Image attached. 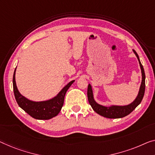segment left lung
Masks as SVG:
<instances>
[{"label": "left lung", "instance_id": "1", "mask_svg": "<svg viewBox=\"0 0 155 155\" xmlns=\"http://www.w3.org/2000/svg\"><path fill=\"white\" fill-rule=\"evenodd\" d=\"M133 52L134 53V54L136 55V56H137L138 61V63H139L140 70H141L142 80L137 97L135 98V100L132 102L127 105L104 106L100 104H98L95 101V100H94L92 85L90 84H88L87 94L89 104H91L92 109L97 114L101 115V116L107 117V118H121V117H125L129 114H131L140 104L143 98L145 88V74L144 69L141 63H140L139 57H138L137 53L134 50H133Z\"/></svg>", "mask_w": 155, "mask_h": 155}]
</instances>
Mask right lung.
Listing matches in <instances>:
<instances>
[{
    "label": "right lung",
    "instance_id": "1",
    "mask_svg": "<svg viewBox=\"0 0 155 155\" xmlns=\"http://www.w3.org/2000/svg\"><path fill=\"white\" fill-rule=\"evenodd\" d=\"M15 69L13 75V89L16 101L24 111L35 119L49 120L59 114L64 104V96L68 90L75 80L69 82L56 95L51 99L44 101H33L22 95L17 88L15 80Z\"/></svg>",
    "mask_w": 155,
    "mask_h": 155
}]
</instances>
